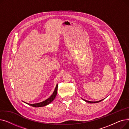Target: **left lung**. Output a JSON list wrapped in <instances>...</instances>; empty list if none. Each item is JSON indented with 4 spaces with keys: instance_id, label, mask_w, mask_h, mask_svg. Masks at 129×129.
Returning a JSON list of instances; mask_svg holds the SVG:
<instances>
[{
    "instance_id": "1",
    "label": "left lung",
    "mask_w": 129,
    "mask_h": 129,
    "mask_svg": "<svg viewBox=\"0 0 129 129\" xmlns=\"http://www.w3.org/2000/svg\"><path fill=\"white\" fill-rule=\"evenodd\" d=\"M83 100H84L85 101H86V102L87 103H90V104H93V103H99L101 101H102L103 100H99V101H87L86 100H85V99H82Z\"/></svg>"
}]
</instances>
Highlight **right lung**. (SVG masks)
<instances>
[{
    "label": "right lung",
    "mask_w": 129,
    "mask_h": 129,
    "mask_svg": "<svg viewBox=\"0 0 129 129\" xmlns=\"http://www.w3.org/2000/svg\"><path fill=\"white\" fill-rule=\"evenodd\" d=\"M57 88H58V85L57 84L55 88V90H54L53 93L52 94V95L48 99H46L45 100L42 101V102H41V103H37V104H28V103H26L24 102V101H23V102H24V103H25L26 104L29 105V106H31L34 107H41L45 106L47 105H49V104H50L52 102V101L54 99H55V98L56 96V94H57Z\"/></svg>",
    "instance_id": "1"
}]
</instances>
